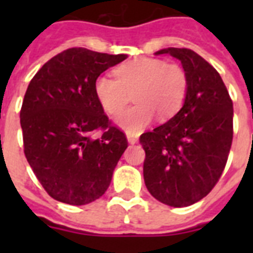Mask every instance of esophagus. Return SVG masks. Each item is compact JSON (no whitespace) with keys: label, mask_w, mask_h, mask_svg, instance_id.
<instances>
[{"label":"esophagus","mask_w":253,"mask_h":253,"mask_svg":"<svg viewBox=\"0 0 253 253\" xmlns=\"http://www.w3.org/2000/svg\"><path fill=\"white\" fill-rule=\"evenodd\" d=\"M127 140H128V143H130V144H135V143H138L139 138L136 136V135L127 132Z\"/></svg>","instance_id":"esophagus-1"}]
</instances>
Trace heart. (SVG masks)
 Listing matches in <instances>:
<instances>
[{"label":"heart","instance_id":"b5f03b06","mask_svg":"<svg viewBox=\"0 0 253 253\" xmlns=\"http://www.w3.org/2000/svg\"><path fill=\"white\" fill-rule=\"evenodd\" d=\"M114 77L98 76L94 94L107 114L115 115L126 106L131 94L136 105L117 117L118 126L138 134L155 115L160 121L172 118L181 110L188 95V75L178 63L158 57H138L114 69Z\"/></svg>","mask_w":253,"mask_h":253}]
</instances>
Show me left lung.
<instances>
[{
    "instance_id": "1",
    "label": "left lung",
    "mask_w": 253,
    "mask_h": 253,
    "mask_svg": "<svg viewBox=\"0 0 253 253\" xmlns=\"http://www.w3.org/2000/svg\"><path fill=\"white\" fill-rule=\"evenodd\" d=\"M181 61L189 81L181 110L168 122L140 135L146 151L143 176L148 192L163 204L184 208L206 197L227 163L234 109L222 77L189 48H166Z\"/></svg>"
}]
</instances>
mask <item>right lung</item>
Segmentation results:
<instances>
[{"instance_id": "right-lung-1", "label": "right lung", "mask_w": 253, "mask_h": 253, "mask_svg": "<svg viewBox=\"0 0 253 253\" xmlns=\"http://www.w3.org/2000/svg\"><path fill=\"white\" fill-rule=\"evenodd\" d=\"M126 57L68 48L30 81L21 107L23 151L53 200L80 206L109 188L127 138L103 113L93 86L101 73Z\"/></svg>"}]
</instances>
